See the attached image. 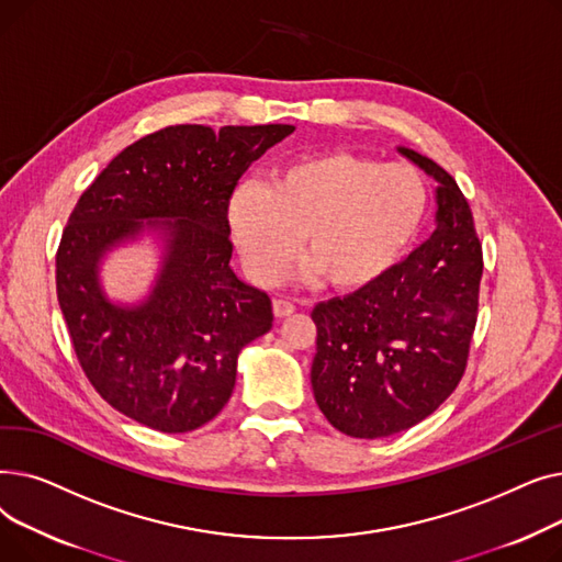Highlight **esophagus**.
<instances>
[{
	"label": "esophagus",
	"instance_id": "1",
	"mask_svg": "<svg viewBox=\"0 0 562 562\" xmlns=\"http://www.w3.org/2000/svg\"><path fill=\"white\" fill-rule=\"evenodd\" d=\"M273 312H276L278 318H284V316L296 312V305L289 303V301H282V299H276V301H273Z\"/></svg>",
	"mask_w": 562,
	"mask_h": 562
}]
</instances>
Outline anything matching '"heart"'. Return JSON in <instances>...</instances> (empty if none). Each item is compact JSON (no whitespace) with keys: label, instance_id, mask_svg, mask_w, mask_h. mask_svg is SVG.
<instances>
[{"label":"heart","instance_id":"b5f03b06","mask_svg":"<svg viewBox=\"0 0 562 562\" xmlns=\"http://www.w3.org/2000/svg\"><path fill=\"white\" fill-rule=\"evenodd\" d=\"M428 191L405 164L326 153L280 168L266 187L244 184L227 204L248 273L273 282L305 232L307 273L335 289H364L392 273L426 221Z\"/></svg>","mask_w":562,"mask_h":562}]
</instances>
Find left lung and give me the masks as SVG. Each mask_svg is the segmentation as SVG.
I'll return each instance as SVG.
<instances>
[{"label": "left lung", "mask_w": 562, "mask_h": 562, "mask_svg": "<svg viewBox=\"0 0 562 562\" xmlns=\"http://www.w3.org/2000/svg\"><path fill=\"white\" fill-rule=\"evenodd\" d=\"M437 187V227L392 273L318 303L314 398L344 435L390 437L424 422L464 373L479 316L483 248L469 202L432 159L398 147Z\"/></svg>", "instance_id": "left-lung-1"}]
</instances>
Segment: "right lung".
<instances>
[{
    "label": "right lung",
    "mask_w": 562,
    "mask_h": 562,
    "mask_svg": "<svg viewBox=\"0 0 562 562\" xmlns=\"http://www.w3.org/2000/svg\"><path fill=\"white\" fill-rule=\"evenodd\" d=\"M293 130L166 127L125 147L81 193L56 252V296L86 378L125 417L159 432L212 422L241 348L271 330V299L229 266L227 204L248 166ZM143 228L167 244L160 276L143 304L115 306L99 261Z\"/></svg>",
    "instance_id": "1"
}]
</instances>
